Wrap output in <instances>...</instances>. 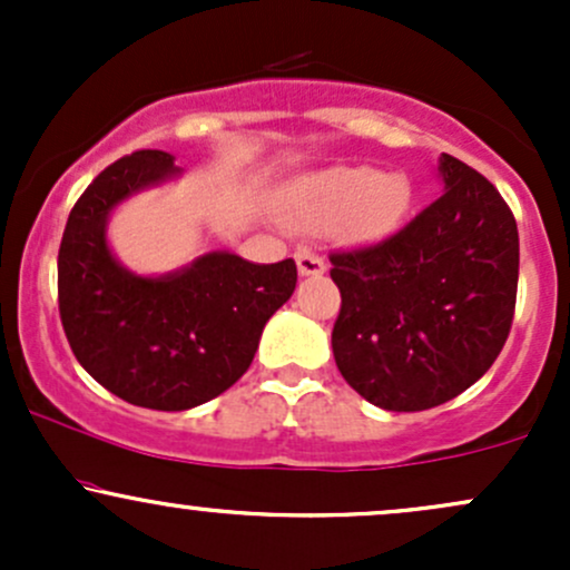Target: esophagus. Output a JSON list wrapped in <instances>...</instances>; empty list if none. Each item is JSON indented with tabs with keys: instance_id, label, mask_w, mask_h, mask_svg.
<instances>
[{
	"instance_id": "obj_1",
	"label": "esophagus",
	"mask_w": 570,
	"mask_h": 570,
	"mask_svg": "<svg viewBox=\"0 0 570 570\" xmlns=\"http://www.w3.org/2000/svg\"><path fill=\"white\" fill-rule=\"evenodd\" d=\"M294 259H297V271L299 276H322L326 271V263L322 254H316L313 248H299L297 254H294Z\"/></svg>"
}]
</instances>
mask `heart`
Listing matches in <instances>:
<instances>
[{"instance_id": "heart-1", "label": "heart", "mask_w": 570, "mask_h": 570, "mask_svg": "<svg viewBox=\"0 0 570 570\" xmlns=\"http://www.w3.org/2000/svg\"><path fill=\"white\" fill-rule=\"evenodd\" d=\"M412 203L404 176L375 168H332L307 179L297 198V222L305 227L348 217L362 235H383L399 225Z\"/></svg>"}]
</instances>
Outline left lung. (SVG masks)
I'll return each mask as SVG.
<instances>
[{
    "label": "left lung",
    "instance_id": "obj_1",
    "mask_svg": "<svg viewBox=\"0 0 570 570\" xmlns=\"http://www.w3.org/2000/svg\"><path fill=\"white\" fill-rule=\"evenodd\" d=\"M444 193L381 244L330 254L340 375L367 402L417 412L450 402L495 362L514 318L520 238L482 174L442 155Z\"/></svg>",
    "mask_w": 570,
    "mask_h": 570
}]
</instances>
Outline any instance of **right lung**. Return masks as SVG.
Here are the masks:
<instances>
[{"mask_svg":"<svg viewBox=\"0 0 570 570\" xmlns=\"http://www.w3.org/2000/svg\"><path fill=\"white\" fill-rule=\"evenodd\" d=\"M176 174L163 149L115 160L75 203L58 248V311L77 362L115 396L166 412L230 389L297 284L294 259L254 265L230 252L158 278L117 263L107 244L112 208Z\"/></svg>","mask_w":570,"mask_h":570,"instance_id":"1","label":"right lung"}]
</instances>
